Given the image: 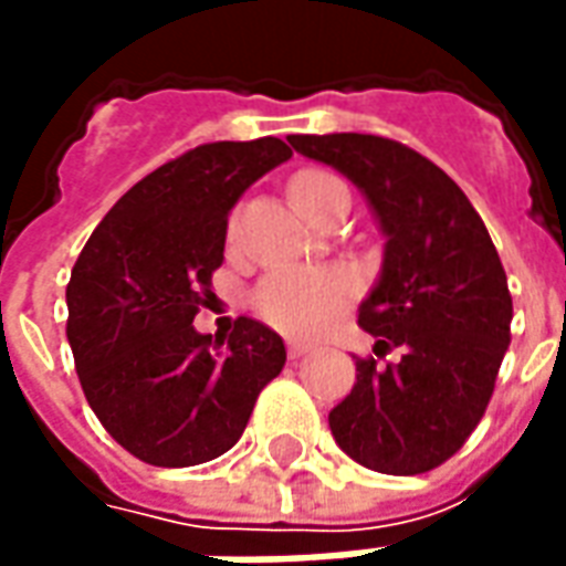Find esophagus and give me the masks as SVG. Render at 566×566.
<instances>
[{"label": "esophagus", "mask_w": 566, "mask_h": 566, "mask_svg": "<svg viewBox=\"0 0 566 566\" xmlns=\"http://www.w3.org/2000/svg\"><path fill=\"white\" fill-rule=\"evenodd\" d=\"M312 352H315V348L306 343H287V357H291V360H300V357L312 355Z\"/></svg>", "instance_id": "obj_1"}]
</instances>
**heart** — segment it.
Segmentation results:
<instances>
[{
	"label": "heart",
	"mask_w": 566,
	"mask_h": 566,
	"mask_svg": "<svg viewBox=\"0 0 566 566\" xmlns=\"http://www.w3.org/2000/svg\"><path fill=\"white\" fill-rule=\"evenodd\" d=\"M339 187L345 185L336 175L324 172V169H306L294 178L291 193H294L296 206L312 218L321 199ZM355 282L343 270L279 266L258 284L251 303L258 308L260 318L272 327L294 333V336H315V333L327 331L333 321L355 303Z\"/></svg>",
	"instance_id": "obj_1"
}]
</instances>
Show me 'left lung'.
I'll use <instances>...</instances> for the list:
<instances>
[{
  "instance_id": "left-lung-1",
  "label": "left lung",
  "mask_w": 566,
  "mask_h": 566,
  "mask_svg": "<svg viewBox=\"0 0 566 566\" xmlns=\"http://www.w3.org/2000/svg\"><path fill=\"white\" fill-rule=\"evenodd\" d=\"M287 142L348 175L388 235L357 324L376 336V356L400 347L401 360L357 357L355 388L331 412L333 439L376 473H427L482 421L510 348L512 296L497 248L461 187L403 142L364 133Z\"/></svg>"
}]
</instances>
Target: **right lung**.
<instances>
[{
	"label": "right lung",
	"instance_id": "right-lung-1",
	"mask_svg": "<svg viewBox=\"0 0 566 566\" xmlns=\"http://www.w3.org/2000/svg\"><path fill=\"white\" fill-rule=\"evenodd\" d=\"M291 160L275 136L209 142L163 163L117 199L66 284V336L87 403L154 467H193L233 449L260 391L284 367L282 336L235 318L193 331L223 263L227 214L260 175Z\"/></svg>",
	"mask_w": 566,
	"mask_h": 566
}]
</instances>
